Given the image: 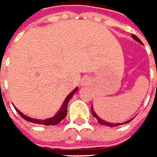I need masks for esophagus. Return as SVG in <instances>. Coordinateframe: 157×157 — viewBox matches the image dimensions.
I'll return each mask as SVG.
<instances>
[{
    "label": "esophagus",
    "instance_id": "esophagus-1",
    "mask_svg": "<svg viewBox=\"0 0 157 157\" xmlns=\"http://www.w3.org/2000/svg\"><path fill=\"white\" fill-rule=\"evenodd\" d=\"M90 84V79L88 77H84V78H82V81H81V86H88Z\"/></svg>",
    "mask_w": 157,
    "mask_h": 157
}]
</instances>
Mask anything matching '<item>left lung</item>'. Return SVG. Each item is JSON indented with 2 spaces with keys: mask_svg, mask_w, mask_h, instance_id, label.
<instances>
[{
  "mask_svg": "<svg viewBox=\"0 0 157 157\" xmlns=\"http://www.w3.org/2000/svg\"><path fill=\"white\" fill-rule=\"evenodd\" d=\"M132 38H134L136 41H138L139 43H141L142 44V41L135 36V35H132ZM91 111H92V114H93V116L98 120V123H100L101 125H105V126H109V127H116V126H119V125H122V124H126V123H129L130 121H132V120H130V121H125V122H123V123H110V122H108V121H103L102 119H100L97 114H96V112L94 111V108H93V105L91 106Z\"/></svg>",
  "mask_w": 157,
  "mask_h": 157,
  "instance_id": "obj_1",
  "label": "left lung"
}]
</instances>
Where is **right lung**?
<instances>
[{
  "label": "right lung",
  "instance_id": "obj_1",
  "mask_svg": "<svg viewBox=\"0 0 157 157\" xmlns=\"http://www.w3.org/2000/svg\"><path fill=\"white\" fill-rule=\"evenodd\" d=\"M77 90H78V88L76 87L75 89H73V90L67 96V98H65L63 104L61 105V107H60L59 110L57 112V114H56L55 116H53L52 118H49V119H46V120L33 119V118L27 117L26 115H24V114H23L21 111H19L15 107H14V109H16V111L19 113V115H20L23 119H25V121H29V122H32V123H35V124H43V125H46V126L57 125V124H59V123L66 117V115H67V106H68V103H69L70 99L72 98L73 94H74Z\"/></svg>",
  "mask_w": 157,
  "mask_h": 157
}]
</instances>
